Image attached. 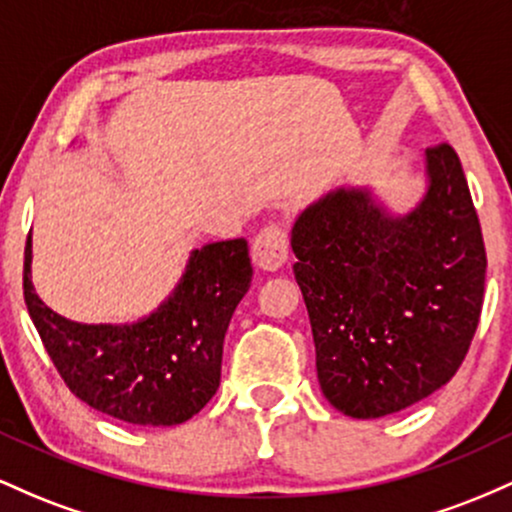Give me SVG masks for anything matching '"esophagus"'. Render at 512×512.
Returning a JSON list of instances; mask_svg holds the SVG:
<instances>
[{
	"instance_id": "obj_1",
	"label": "esophagus",
	"mask_w": 512,
	"mask_h": 512,
	"mask_svg": "<svg viewBox=\"0 0 512 512\" xmlns=\"http://www.w3.org/2000/svg\"><path fill=\"white\" fill-rule=\"evenodd\" d=\"M289 260V233L279 223H269L252 240V262L260 269L274 272Z\"/></svg>"
}]
</instances>
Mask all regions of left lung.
Instances as JSON below:
<instances>
[{
	"mask_svg": "<svg viewBox=\"0 0 512 512\" xmlns=\"http://www.w3.org/2000/svg\"><path fill=\"white\" fill-rule=\"evenodd\" d=\"M426 182L407 214H392L370 187H337L291 228L317 380L351 419H380L433 395L477 332L486 250L450 144L426 149Z\"/></svg>",
	"mask_w": 512,
	"mask_h": 512,
	"instance_id": "8db88e82",
	"label": "left lung"
}]
</instances>
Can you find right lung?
Returning <instances> with one entry per match:
<instances>
[{
	"instance_id": "add662e5",
	"label": "right lung",
	"mask_w": 512,
	"mask_h": 512,
	"mask_svg": "<svg viewBox=\"0 0 512 512\" xmlns=\"http://www.w3.org/2000/svg\"><path fill=\"white\" fill-rule=\"evenodd\" d=\"M31 233L23 298L57 373L81 402L137 426H178L219 390L223 337L250 289L248 240L192 250L178 286L132 325H81L57 315L31 281Z\"/></svg>"
}]
</instances>
